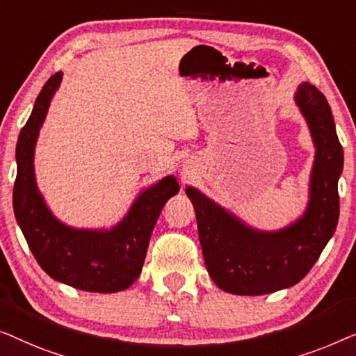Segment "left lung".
Returning <instances> with one entry per match:
<instances>
[{
    "mask_svg": "<svg viewBox=\"0 0 356 356\" xmlns=\"http://www.w3.org/2000/svg\"><path fill=\"white\" fill-rule=\"evenodd\" d=\"M295 103L307 119L316 148L303 216L266 232L253 229L193 187L185 188L197 214L204 264L214 284L235 295H264L300 282L332 237L339 221V177L343 149L327 99L303 82Z\"/></svg>",
    "mask_w": 356,
    "mask_h": 356,
    "instance_id": "left-lung-1",
    "label": "left lung"
}]
</instances>
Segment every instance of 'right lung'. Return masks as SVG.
<instances>
[{"mask_svg": "<svg viewBox=\"0 0 356 356\" xmlns=\"http://www.w3.org/2000/svg\"><path fill=\"white\" fill-rule=\"evenodd\" d=\"M61 79L63 72L48 79L19 134L14 214L29 248L49 277L87 292H119L140 276L154 224L180 187L174 176L153 184L135 198L122 221L109 230L76 229L54 218L37 187L33 154L40 127Z\"/></svg>", "mask_w": 356, "mask_h": 356, "instance_id": "1", "label": "right lung"}]
</instances>
